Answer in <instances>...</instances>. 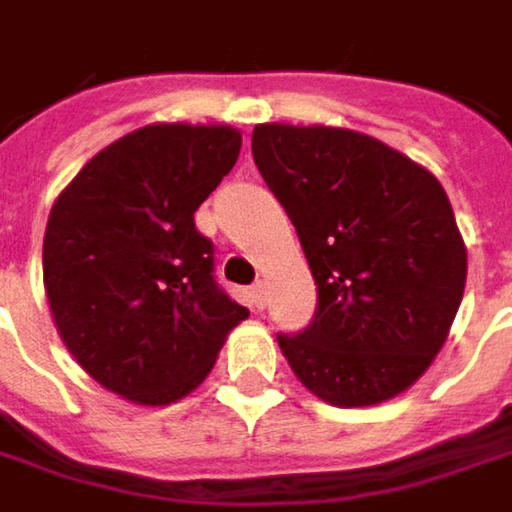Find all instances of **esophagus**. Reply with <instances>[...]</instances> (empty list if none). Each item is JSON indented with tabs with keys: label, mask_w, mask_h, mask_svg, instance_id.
<instances>
[{
	"label": "esophagus",
	"mask_w": 512,
	"mask_h": 512,
	"mask_svg": "<svg viewBox=\"0 0 512 512\" xmlns=\"http://www.w3.org/2000/svg\"><path fill=\"white\" fill-rule=\"evenodd\" d=\"M252 301H255V307L263 310V304H266V284H263V281H257V284L252 286Z\"/></svg>",
	"instance_id": "34e87169"
}]
</instances>
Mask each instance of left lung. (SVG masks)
Returning <instances> with one entry per match:
<instances>
[{
  "label": "left lung",
  "instance_id": "1",
  "mask_svg": "<svg viewBox=\"0 0 512 512\" xmlns=\"http://www.w3.org/2000/svg\"><path fill=\"white\" fill-rule=\"evenodd\" d=\"M252 156L316 278L310 327L278 336L292 374L339 408L385 403L443 347L466 284L449 196L400 150L342 127L257 124Z\"/></svg>",
  "mask_w": 512,
  "mask_h": 512
}]
</instances>
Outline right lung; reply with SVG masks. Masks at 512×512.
Returning <instances> with one entry per match:
<instances>
[{
	"label": "right lung",
	"mask_w": 512,
	"mask_h": 512,
	"mask_svg": "<svg viewBox=\"0 0 512 512\" xmlns=\"http://www.w3.org/2000/svg\"><path fill=\"white\" fill-rule=\"evenodd\" d=\"M228 124H150L92 156L54 199L43 284L77 365L138 406H170L249 316L214 281L196 208L240 156Z\"/></svg>",
	"instance_id": "right-lung-1"
}]
</instances>
